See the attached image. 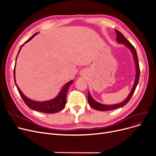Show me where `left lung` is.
<instances>
[{"label": "left lung", "mask_w": 156, "mask_h": 156, "mask_svg": "<svg viewBox=\"0 0 156 156\" xmlns=\"http://www.w3.org/2000/svg\"><path fill=\"white\" fill-rule=\"evenodd\" d=\"M116 41L118 43L120 44H123L126 47H127L129 50L132 51L133 55V58L135 60V66H136V75H135V80L134 81V84H133V87L132 88V90H131L129 95L128 96V97L125 100V101H122V102L119 103V104H113V105H104V104H102L101 103L97 102V101H95L93 98L92 97V96L90 94L89 92H88V104L90 105V106H91L92 108H93L94 109L98 110V111H111L113 109H118L119 108L122 107V106L125 105L130 100L131 98H132L136 87L137 86V84L138 83V80H139V77H140V67H139V63H138V56H137V54L136 52V50L135 47L133 46V45L131 44L129 41L123 36L121 33L120 31H119L118 30H116Z\"/></svg>", "instance_id": "1"}]
</instances>
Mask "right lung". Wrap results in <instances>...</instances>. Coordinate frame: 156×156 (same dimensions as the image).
<instances>
[{"label": "right lung", "mask_w": 156, "mask_h": 156, "mask_svg": "<svg viewBox=\"0 0 156 156\" xmlns=\"http://www.w3.org/2000/svg\"><path fill=\"white\" fill-rule=\"evenodd\" d=\"M37 34H35L31 38H30L28 40H27L24 44H26L27 42H29V41L30 40H31V38H34ZM23 45H22L21 46L20 50H19V52L18 53V55L20 50L21 49ZM18 55H17V57H18ZM17 57H16V59H17ZM15 67H16V66H15ZM15 67L14 69V82H15L16 86L18 88V90L21 98L28 107H29L32 110L42 112L44 113H49V114H53V113H55L57 112H59V111L62 110L65 108V105H66V103L67 92H68V88H69L70 85H71L73 83V80L69 81V82H68L64 86V87L62 88L59 95H57L55 98H54V99H53L51 101H45V102H37V101H34L29 99L28 98H27L20 90V89L19 88L17 84H16V83Z\"/></svg>", "instance_id": "add662e5"}]
</instances>
